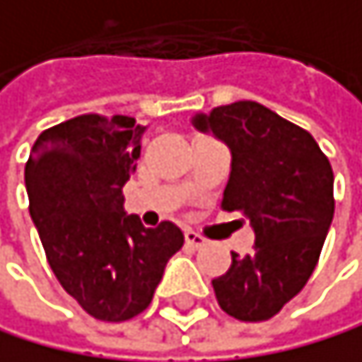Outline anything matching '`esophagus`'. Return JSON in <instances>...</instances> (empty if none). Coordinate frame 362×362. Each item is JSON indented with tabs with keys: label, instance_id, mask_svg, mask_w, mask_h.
Instances as JSON below:
<instances>
[{
	"label": "esophagus",
	"instance_id": "esophagus-1",
	"mask_svg": "<svg viewBox=\"0 0 362 362\" xmlns=\"http://www.w3.org/2000/svg\"><path fill=\"white\" fill-rule=\"evenodd\" d=\"M185 245L197 250V247L205 245V239H203V236H199L197 232H192V230H185Z\"/></svg>",
	"mask_w": 362,
	"mask_h": 362
}]
</instances>
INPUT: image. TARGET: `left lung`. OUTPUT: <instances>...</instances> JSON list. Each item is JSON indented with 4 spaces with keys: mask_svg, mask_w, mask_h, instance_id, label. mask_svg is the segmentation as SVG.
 <instances>
[{
    "mask_svg": "<svg viewBox=\"0 0 362 362\" xmlns=\"http://www.w3.org/2000/svg\"><path fill=\"white\" fill-rule=\"evenodd\" d=\"M232 152L221 208L254 230L252 254L232 252L230 269L212 281L221 310L245 323L276 316L321 257L334 218V172L314 136L257 101L218 105L192 119Z\"/></svg>",
    "mask_w": 362,
    "mask_h": 362,
    "instance_id": "1",
    "label": "left lung"
}]
</instances>
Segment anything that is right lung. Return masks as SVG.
<instances>
[{"label":"right lung","mask_w":362,"mask_h":362,"mask_svg":"<svg viewBox=\"0 0 362 362\" xmlns=\"http://www.w3.org/2000/svg\"><path fill=\"white\" fill-rule=\"evenodd\" d=\"M144 126L132 117L81 115L39 134L26 163L30 216L57 281L99 321L141 314L183 232L144 228L123 210Z\"/></svg>","instance_id":"add662e5"}]
</instances>
